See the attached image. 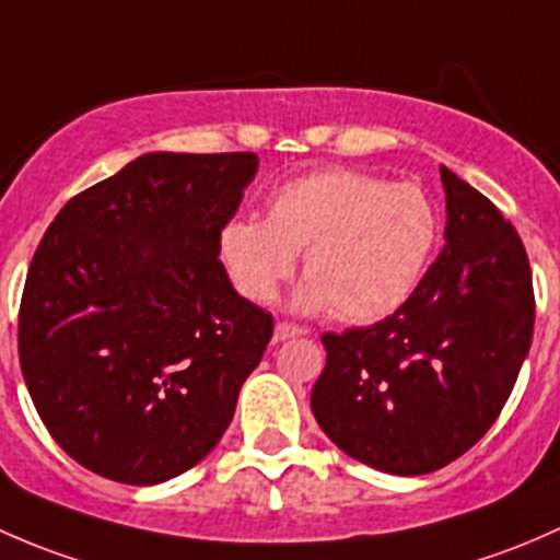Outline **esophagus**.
I'll list each match as a JSON object with an SVG mask.
<instances>
[{"instance_id": "34e87169", "label": "esophagus", "mask_w": 560, "mask_h": 560, "mask_svg": "<svg viewBox=\"0 0 560 560\" xmlns=\"http://www.w3.org/2000/svg\"><path fill=\"white\" fill-rule=\"evenodd\" d=\"M304 331H307V328H304V326H296V323L280 320L278 326H275V342H285V339H291V337H302Z\"/></svg>"}]
</instances>
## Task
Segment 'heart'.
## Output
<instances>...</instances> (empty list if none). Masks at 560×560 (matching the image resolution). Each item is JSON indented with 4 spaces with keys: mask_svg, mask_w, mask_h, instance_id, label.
Returning a JSON list of instances; mask_svg holds the SVG:
<instances>
[{
    "mask_svg": "<svg viewBox=\"0 0 560 560\" xmlns=\"http://www.w3.org/2000/svg\"><path fill=\"white\" fill-rule=\"evenodd\" d=\"M440 218L418 186L361 172H320L285 183L267 218H234L221 229V258L250 302L267 304L304 253L302 307L334 310L350 323L396 313L434 253Z\"/></svg>",
    "mask_w": 560,
    "mask_h": 560,
    "instance_id": "1",
    "label": "heart"
}]
</instances>
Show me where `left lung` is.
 <instances>
[{"label":"left lung","instance_id":"1","mask_svg":"<svg viewBox=\"0 0 560 560\" xmlns=\"http://www.w3.org/2000/svg\"><path fill=\"white\" fill-rule=\"evenodd\" d=\"M445 247L385 320L323 334L313 388L328 440L388 475H429L482 440L534 337V282L515 226L442 166Z\"/></svg>","mask_w":560,"mask_h":560}]
</instances>
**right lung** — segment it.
<instances>
[{
	"label": "right lung",
	"mask_w": 560,
	"mask_h": 560,
	"mask_svg": "<svg viewBox=\"0 0 560 560\" xmlns=\"http://www.w3.org/2000/svg\"><path fill=\"white\" fill-rule=\"evenodd\" d=\"M256 153H145L61 207L28 267L19 359L56 445L126 486L199 464L275 320L223 269Z\"/></svg>",
	"instance_id": "add662e5"
}]
</instances>
